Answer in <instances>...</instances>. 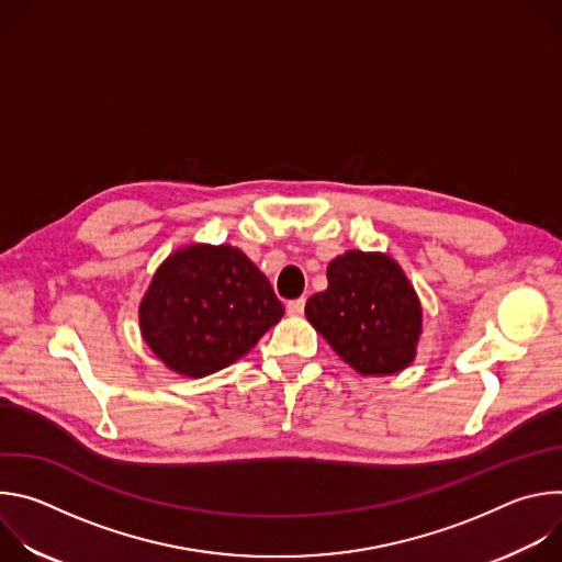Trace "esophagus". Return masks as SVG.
Instances as JSON below:
<instances>
[{"instance_id": "34e87169", "label": "esophagus", "mask_w": 562, "mask_h": 562, "mask_svg": "<svg viewBox=\"0 0 562 562\" xmlns=\"http://www.w3.org/2000/svg\"><path fill=\"white\" fill-rule=\"evenodd\" d=\"M304 304H306V297H297V300H291V302L286 304V311H289V315H302V311H304Z\"/></svg>"}]
</instances>
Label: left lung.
<instances>
[{
  "label": "left lung",
  "mask_w": 562,
  "mask_h": 562,
  "mask_svg": "<svg viewBox=\"0 0 562 562\" xmlns=\"http://www.w3.org/2000/svg\"><path fill=\"white\" fill-rule=\"evenodd\" d=\"M329 286L306 300L313 329L362 375L409 367L423 331L420 300L389 256L347 251L327 269Z\"/></svg>",
  "instance_id": "8db88e82"
}]
</instances>
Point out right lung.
<instances>
[{"label": "right lung", "mask_w": 562, "mask_h": 562, "mask_svg": "<svg viewBox=\"0 0 562 562\" xmlns=\"http://www.w3.org/2000/svg\"><path fill=\"white\" fill-rule=\"evenodd\" d=\"M282 315L271 282L243 251L191 245L155 271L139 329L169 369L202 378L249 353Z\"/></svg>", "instance_id": "add662e5"}]
</instances>
